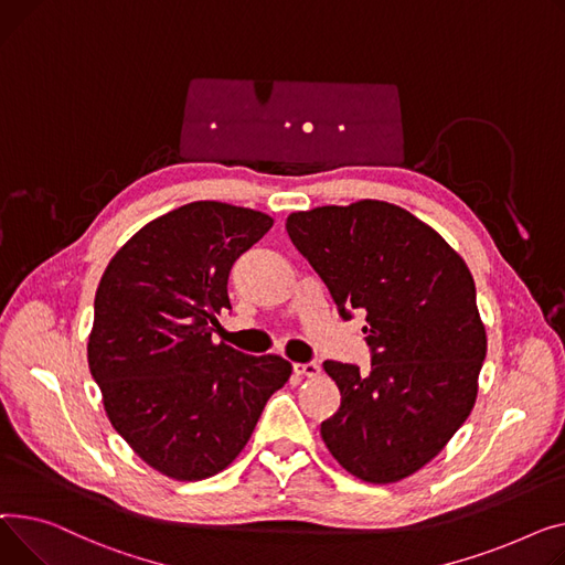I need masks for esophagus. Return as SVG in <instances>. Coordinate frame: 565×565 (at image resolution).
<instances>
[{
  "label": "esophagus",
  "instance_id": "esophagus-1",
  "mask_svg": "<svg viewBox=\"0 0 565 565\" xmlns=\"http://www.w3.org/2000/svg\"><path fill=\"white\" fill-rule=\"evenodd\" d=\"M294 372L298 376L315 379V376H319V364L317 362H294Z\"/></svg>",
  "mask_w": 565,
  "mask_h": 565
}]
</instances>
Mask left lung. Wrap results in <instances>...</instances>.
I'll use <instances>...</instances> for the list:
<instances>
[{
	"mask_svg": "<svg viewBox=\"0 0 565 565\" xmlns=\"http://www.w3.org/2000/svg\"><path fill=\"white\" fill-rule=\"evenodd\" d=\"M285 227L338 315L367 312L370 370L323 362L342 402L321 438L353 477L399 481L438 456L475 406L486 328L472 274L434 227L381 201L296 212Z\"/></svg>",
	"mask_w": 565,
	"mask_h": 565,
	"instance_id": "1",
	"label": "left lung"
}]
</instances>
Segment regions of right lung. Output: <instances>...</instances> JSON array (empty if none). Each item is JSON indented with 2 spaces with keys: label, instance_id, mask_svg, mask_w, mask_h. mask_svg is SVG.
<instances>
[{
  "label": "right lung",
  "instance_id": "obj_1",
  "mask_svg": "<svg viewBox=\"0 0 565 565\" xmlns=\"http://www.w3.org/2000/svg\"><path fill=\"white\" fill-rule=\"evenodd\" d=\"M274 218L189 203L141 227L109 262L93 303L90 376L114 428L178 481L225 470L246 447L291 364L214 344L232 264Z\"/></svg>",
  "mask_w": 565,
  "mask_h": 565
}]
</instances>
